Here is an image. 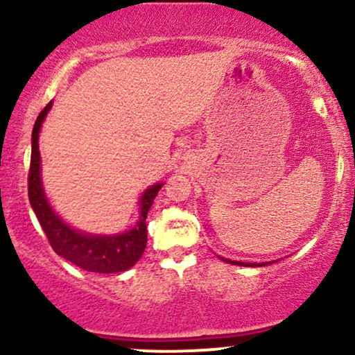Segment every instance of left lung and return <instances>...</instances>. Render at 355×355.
Listing matches in <instances>:
<instances>
[{
    "mask_svg": "<svg viewBox=\"0 0 355 355\" xmlns=\"http://www.w3.org/2000/svg\"><path fill=\"white\" fill-rule=\"evenodd\" d=\"M220 259H222L223 262H227V263H232V266H240V267H263V266H268V263H274V262L248 263V262H240V260H229V259H223V257H220Z\"/></svg>",
    "mask_w": 355,
    "mask_h": 355,
    "instance_id": "left-lung-1",
    "label": "left lung"
}]
</instances>
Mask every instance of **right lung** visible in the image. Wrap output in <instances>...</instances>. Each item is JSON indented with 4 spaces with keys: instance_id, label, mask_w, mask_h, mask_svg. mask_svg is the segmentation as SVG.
<instances>
[{
    "instance_id": "add662e5",
    "label": "right lung",
    "mask_w": 355,
    "mask_h": 355,
    "mask_svg": "<svg viewBox=\"0 0 355 355\" xmlns=\"http://www.w3.org/2000/svg\"><path fill=\"white\" fill-rule=\"evenodd\" d=\"M53 101L43 108L36 118L31 133V165L28 178V197L40 225L46 234L50 245L63 259L70 260L76 267L96 274H116L132 268L144 255L146 247V214L157 197L164 182L148 187L140 197V217L130 230L113 235L87 234L68 225L56 214L44 195L42 182V157H40V130L51 110Z\"/></svg>"
}]
</instances>
